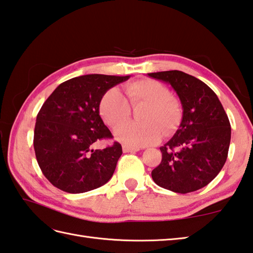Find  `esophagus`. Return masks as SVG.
<instances>
[{"mask_svg":"<svg viewBox=\"0 0 253 253\" xmlns=\"http://www.w3.org/2000/svg\"><path fill=\"white\" fill-rule=\"evenodd\" d=\"M140 149L138 147H131L128 145H123V151L124 152H137L139 151Z\"/></svg>","mask_w":253,"mask_h":253,"instance_id":"obj_1","label":"esophagus"}]
</instances>
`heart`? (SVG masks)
Returning <instances> with one entry per match:
<instances>
[{
    "label": "heart",
    "instance_id": "b5f03b06",
    "mask_svg": "<svg viewBox=\"0 0 253 253\" xmlns=\"http://www.w3.org/2000/svg\"><path fill=\"white\" fill-rule=\"evenodd\" d=\"M127 100L116 87L107 90L101 98L100 114L108 126L115 127L129 118L131 107L145 105L138 114L141 123H126L115 129L118 140L129 146L153 145L160 140L162 130L171 135L179 128L183 108L179 98L170 95L165 84L152 79H141L126 85Z\"/></svg>",
    "mask_w": 253,
    "mask_h": 253
}]
</instances>
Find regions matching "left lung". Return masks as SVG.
<instances>
[{"label":"left lung","mask_w":253,"mask_h":253,"mask_svg":"<svg viewBox=\"0 0 253 253\" xmlns=\"http://www.w3.org/2000/svg\"><path fill=\"white\" fill-rule=\"evenodd\" d=\"M171 84L180 97L183 117L175 135L160 148L162 160L151 172L156 184L175 193L194 192L215 179L228 156L231 127L211 88L185 72L148 73Z\"/></svg>","instance_id":"obj_1"}]
</instances>
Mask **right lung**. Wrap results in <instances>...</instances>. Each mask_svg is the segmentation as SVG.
Returning a JSON list of instances; mask_svg holds the SVG:
<instances>
[{
	"mask_svg": "<svg viewBox=\"0 0 253 253\" xmlns=\"http://www.w3.org/2000/svg\"><path fill=\"white\" fill-rule=\"evenodd\" d=\"M129 79L86 74L70 79L54 90L39 111L34 149L43 175L53 186L78 194L110 181L123 150L120 142L93 149L95 142L113 138L100 116L107 90Z\"/></svg>",
	"mask_w": 253,
	"mask_h": 253,
	"instance_id": "1",
	"label": "right lung"
}]
</instances>
